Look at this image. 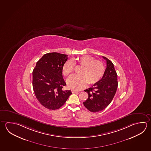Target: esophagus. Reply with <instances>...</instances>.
<instances>
[{"mask_svg": "<svg viewBox=\"0 0 151 151\" xmlns=\"http://www.w3.org/2000/svg\"><path fill=\"white\" fill-rule=\"evenodd\" d=\"M71 91L72 93H77L79 92V91H75V90H73V89Z\"/></svg>", "mask_w": 151, "mask_h": 151, "instance_id": "esophagus-1", "label": "esophagus"}]
</instances>
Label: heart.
Instances as JSON below:
<instances>
[{
	"label": "heart",
	"instance_id": "obj_1",
	"mask_svg": "<svg viewBox=\"0 0 151 151\" xmlns=\"http://www.w3.org/2000/svg\"><path fill=\"white\" fill-rule=\"evenodd\" d=\"M78 63L82 66L80 76L73 75L67 80L69 88L79 91L85 88L87 84L93 85L101 79L105 73V66L101 61L96 60L90 55L78 58ZM75 63L73 60L67 61L63 66V73L67 76L73 71Z\"/></svg>",
	"mask_w": 151,
	"mask_h": 151
}]
</instances>
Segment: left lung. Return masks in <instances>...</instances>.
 Returning a JSON list of instances; mask_svg holds the SVG:
<instances>
[{"instance_id": "obj_1", "label": "left lung", "mask_w": 151, "mask_h": 151, "mask_svg": "<svg viewBox=\"0 0 151 151\" xmlns=\"http://www.w3.org/2000/svg\"><path fill=\"white\" fill-rule=\"evenodd\" d=\"M106 60V68L101 79L86 89L88 97L83 105L89 111L97 112L107 107L112 101L118 88V76L112 62L103 56Z\"/></svg>"}]
</instances>
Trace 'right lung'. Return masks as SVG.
Here are the masks:
<instances>
[{
  "label": "right lung",
  "mask_w": 151,
  "mask_h": 151,
  "mask_svg": "<svg viewBox=\"0 0 151 151\" xmlns=\"http://www.w3.org/2000/svg\"><path fill=\"white\" fill-rule=\"evenodd\" d=\"M68 55L58 52L46 54L37 62L32 72V86L36 98L43 106L50 110L62 107L71 91H63L66 83L62 71Z\"/></svg>",
  "instance_id": "right-lung-1"
}]
</instances>
